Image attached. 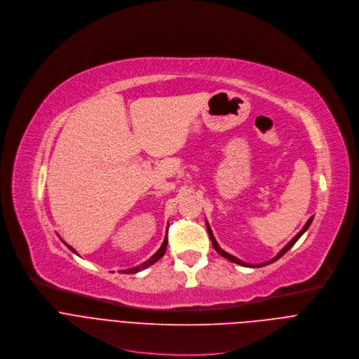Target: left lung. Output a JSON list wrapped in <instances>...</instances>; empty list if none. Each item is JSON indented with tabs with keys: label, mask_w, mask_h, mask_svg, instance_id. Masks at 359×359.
<instances>
[{
	"label": "left lung",
	"mask_w": 359,
	"mask_h": 359,
	"mask_svg": "<svg viewBox=\"0 0 359 359\" xmlns=\"http://www.w3.org/2000/svg\"><path fill=\"white\" fill-rule=\"evenodd\" d=\"M311 222H313V217L307 221V224L304 225V228L287 243V245H285L278 253H277V256H274L273 259H270L269 262H264V263H260V264H249V263H245V262H242V260H239L238 257H235V256H232V255H229V253H226L225 250H222L219 246H218V242L217 241H215V238H213V233H212V231H210V228H209V225H208V222H206V229H208V233H209V238H210V242H212V246L215 248V250H217L221 256H224L225 259H228V260H231V262H233V263H236V264H241V266H246V267H262V266H266V264H270V263H273V262H276L277 259H280L285 252H287L290 248H293V245L302 238V235L310 228V225H311Z\"/></svg>",
	"instance_id": "obj_1"
}]
</instances>
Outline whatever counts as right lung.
<instances>
[{
	"label": "right lung",
	"mask_w": 359,
	"mask_h": 359,
	"mask_svg": "<svg viewBox=\"0 0 359 359\" xmlns=\"http://www.w3.org/2000/svg\"><path fill=\"white\" fill-rule=\"evenodd\" d=\"M167 243H168V241H167V236H165V239H164V242H163V245H161V248L157 250V253L156 255H153L147 262H144V263H141L140 266H137V267H133V269H127V270H123V273H137V271H140V270H142V269H146V267H149V266H151V264H154L157 260H160L163 256H164V253H165V250H167ZM72 252H75L74 250V248H70L69 245H66ZM76 253V252H75Z\"/></svg>",
	"instance_id": "right-lung-1"
}]
</instances>
